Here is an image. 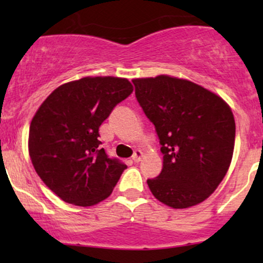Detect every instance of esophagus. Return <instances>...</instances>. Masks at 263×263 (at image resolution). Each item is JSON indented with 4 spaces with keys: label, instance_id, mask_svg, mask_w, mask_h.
<instances>
[{
    "label": "esophagus",
    "instance_id": "34e87169",
    "mask_svg": "<svg viewBox=\"0 0 263 263\" xmlns=\"http://www.w3.org/2000/svg\"><path fill=\"white\" fill-rule=\"evenodd\" d=\"M142 157H143V152L140 149H137V151H135L134 156H132V159H134V162H140L142 159Z\"/></svg>",
    "mask_w": 263,
    "mask_h": 263
}]
</instances>
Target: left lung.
I'll use <instances>...</instances> for the list:
<instances>
[{
	"mask_svg": "<svg viewBox=\"0 0 263 263\" xmlns=\"http://www.w3.org/2000/svg\"><path fill=\"white\" fill-rule=\"evenodd\" d=\"M132 83L162 146L163 168L158 177L147 180L151 192L173 209L201 203L230 167L235 146L230 106L205 87L170 75Z\"/></svg>",
	"mask_w": 263,
	"mask_h": 263,
	"instance_id": "1",
	"label": "left lung"
}]
</instances>
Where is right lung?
Instances as JSON below:
<instances>
[{
  "mask_svg": "<svg viewBox=\"0 0 263 263\" xmlns=\"http://www.w3.org/2000/svg\"><path fill=\"white\" fill-rule=\"evenodd\" d=\"M132 91L123 78L86 77L57 87L33 116L32 164L65 203L91 206L105 200L127 168L100 148L99 127Z\"/></svg>",
  "mask_w": 263,
  "mask_h": 263,
  "instance_id": "add662e5",
  "label": "right lung"
}]
</instances>
